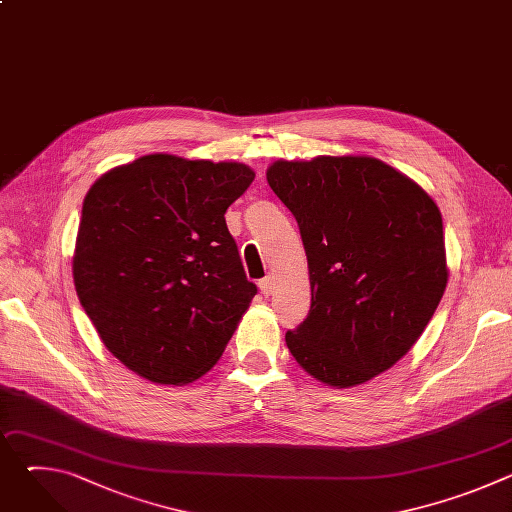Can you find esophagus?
<instances>
[{
    "label": "esophagus",
    "mask_w": 512,
    "mask_h": 512,
    "mask_svg": "<svg viewBox=\"0 0 512 512\" xmlns=\"http://www.w3.org/2000/svg\"><path fill=\"white\" fill-rule=\"evenodd\" d=\"M259 289H261V294H263V296H271V294H273V289H275V281H273V277H271V275L263 277V279L259 281Z\"/></svg>",
    "instance_id": "obj_1"
}]
</instances>
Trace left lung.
<instances>
[{"label":"left lung","instance_id":"obj_1","mask_svg":"<svg viewBox=\"0 0 512 512\" xmlns=\"http://www.w3.org/2000/svg\"><path fill=\"white\" fill-rule=\"evenodd\" d=\"M267 182L296 216L312 285L310 312L285 344L326 385L367 383L409 352L444 296L442 214L375 158L279 160Z\"/></svg>","mask_w":512,"mask_h":512}]
</instances>
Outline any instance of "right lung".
Instances as JSON below:
<instances>
[{
  "mask_svg": "<svg viewBox=\"0 0 512 512\" xmlns=\"http://www.w3.org/2000/svg\"><path fill=\"white\" fill-rule=\"evenodd\" d=\"M253 178L237 162L152 154L87 192L72 275L103 344L129 371L184 385L221 358L257 294L225 221Z\"/></svg>",
  "mask_w": 512,
  "mask_h": 512,
  "instance_id": "obj_1",
  "label": "right lung"
}]
</instances>
